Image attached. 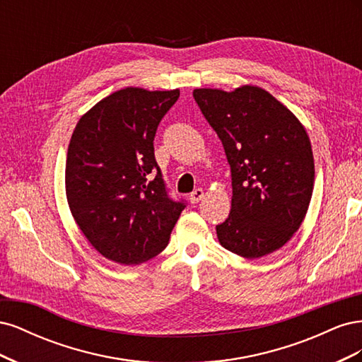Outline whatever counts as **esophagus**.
<instances>
[{"mask_svg": "<svg viewBox=\"0 0 362 362\" xmlns=\"http://www.w3.org/2000/svg\"><path fill=\"white\" fill-rule=\"evenodd\" d=\"M204 196H205V192L202 189H194L192 192V194H190V202L192 204H198L199 201L204 199Z\"/></svg>", "mask_w": 362, "mask_h": 362, "instance_id": "obj_1", "label": "esophagus"}]
</instances>
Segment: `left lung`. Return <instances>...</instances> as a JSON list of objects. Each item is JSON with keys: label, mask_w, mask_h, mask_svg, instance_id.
Segmentation results:
<instances>
[{"label": "left lung", "mask_w": 362, "mask_h": 362, "mask_svg": "<svg viewBox=\"0 0 362 362\" xmlns=\"http://www.w3.org/2000/svg\"><path fill=\"white\" fill-rule=\"evenodd\" d=\"M193 98L231 168V213L216 226L218 242L243 258L269 255L288 242L308 211L314 157L306 129L257 86L194 89Z\"/></svg>", "instance_id": "left-lung-1"}]
</instances>
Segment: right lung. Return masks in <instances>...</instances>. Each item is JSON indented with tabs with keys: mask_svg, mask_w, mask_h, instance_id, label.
<instances>
[{
	"mask_svg": "<svg viewBox=\"0 0 362 362\" xmlns=\"http://www.w3.org/2000/svg\"><path fill=\"white\" fill-rule=\"evenodd\" d=\"M180 90L125 87L95 104L68 148L66 198L89 243L133 266L168 246L184 202L169 198L154 156L157 127Z\"/></svg>",
	"mask_w": 362,
	"mask_h": 362,
	"instance_id": "1",
	"label": "right lung"
}]
</instances>
